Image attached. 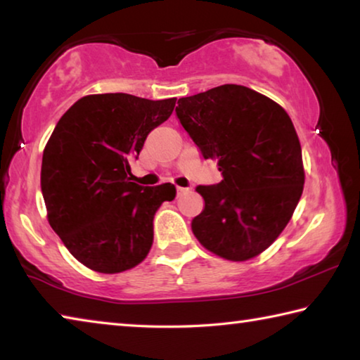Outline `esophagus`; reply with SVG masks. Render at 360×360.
<instances>
[{
    "mask_svg": "<svg viewBox=\"0 0 360 360\" xmlns=\"http://www.w3.org/2000/svg\"><path fill=\"white\" fill-rule=\"evenodd\" d=\"M176 191H178V193H184V192H188V188L187 187H178Z\"/></svg>",
    "mask_w": 360,
    "mask_h": 360,
    "instance_id": "obj_1",
    "label": "esophagus"
}]
</instances>
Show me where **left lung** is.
Instances as JSON below:
<instances>
[{"instance_id": "1", "label": "left lung", "mask_w": 360, "mask_h": 360, "mask_svg": "<svg viewBox=\"0 0 360 360\" xmlns=\"http://www.w3.org/2000/svg\"><path fill=\"white\" fill-rule=\"evenodd\" d=\"M176 115L222 181L198 186L205 210L192 231L219 257L245 262L275 241L304 184L302 148L290 117L268 96L225 84L179 98Z\"/></svg>"}]
</instances>
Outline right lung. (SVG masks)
Instances as JSON below:
<instances>
[{
	"label": "right lung",
	"instance_id": "right-lung-1",
	"mask_svg": "<svg viewBox=\"0 0 360 360\" xmlns=\"http://www.w3.org/2000/svg\"><path fill=\"white\" fill-rule=\"evenodd\" d=\"M174 105L176 98L87 95L62 115L49 138L41 167L49 224L90 270L120 273L149 254L155 211L174 200L176 187L130 182V160Z\"/></svg>",
	"mask_w": 360,
	"mask_h": 360
}]
</instances>
